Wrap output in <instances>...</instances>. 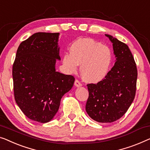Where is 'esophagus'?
I'll return each mask as SVG.
<instances>
[{"label":"esophagus","instance_id":"esophagus-1","mask_svg":"<svg viewBox=\"0 0 150 150\" xmlns=\"http://www.w3.org/2000/svg\"><path fill=\"white\" fill-rule=\"evenodd\" d=\"M74 85L76 86V87H80V86H82V84H81V82L79 81V80H76L74 82Z\"/></svg>","mask_w":150,"mask_h":150}]
</instances>
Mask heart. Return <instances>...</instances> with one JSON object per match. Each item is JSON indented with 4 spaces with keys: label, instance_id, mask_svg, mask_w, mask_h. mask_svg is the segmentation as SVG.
Instances as JSON below:
<instances>
[{
    "label": "heart",
    "instance_id": "obj_1",
    "mask_svg": "<svg viewBox=\"0 0 150 150\" xmlns=\"http://www.w3.org/2000/svg\"><path fill=\"white\" fill-rule=\"evenodd\" d=\"M70 52L63 57V64L69 72H74L80 65L81 76L88 83H97L107 76L112 62L108 47L93 39L81 38L71 44Z\"/></svg>",
    "mask_w": 150,
    "mask_h": 150
}]
</instances>
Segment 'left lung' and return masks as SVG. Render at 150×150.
<instances>
[{
    "mask_svg": "<svg viewBox=\"0 0 150 150\" xmlns=\"http://www.w3.org/2000/svg\"><path fill=\"white\" fill-rule=\"evenodd\" d=\"M116 57L114 66L103 80L88 84L86 112L93 120L111 123L120 119L133 101L137 70L129 47L109 34Z\"/></svg>",
    "mask_w": 150,
    "mask_h": 150,
    "instance_id": "1",
    "label": "left lung"
}]
</instances>
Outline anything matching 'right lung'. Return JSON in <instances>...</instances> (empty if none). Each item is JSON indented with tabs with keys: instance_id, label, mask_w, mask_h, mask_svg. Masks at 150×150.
<instances>
[{
	"instance_id": "add662e5",
	"label": "right lung",
	"mask_w": 150,
	"mask_h": 150,
	"mask_svg": "<svg viewBox=\"0 0 150 150\" xmlns=\"http://www.w3.org/2000/svg\"><path fill=\"white\" fill-rule=\"evenodd\" d=\"M59 36L32 34L19 45L13 66L15 99L23 114L36 122L46 123L53 118L75 80L55 70L56 61L61 60Z\"/></svg>"
}]
</instances>
